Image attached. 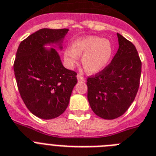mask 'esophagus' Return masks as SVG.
Masks as SVG:
<instances>
[{
    "label": "esophagus",
    "mask_w": 156,
    "mask_h": 156,
    "mask_svg": "<svg viewBox=\"0 0 156 156\" xmlns=\"http://www.w3.org/2000/svg\"><path fill=\"white\" fill-rule=\"evenodd\" d=\"M77 78H78V81L79 82H84V81H85L84 77H83L82 75H81V74H78V75H77Z\"/></svg>",
    "instance_id": "obj_1"
}]
</instances>
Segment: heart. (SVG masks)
<instances>
[{"label":"heart","mask_w":156,"mask_h":156,"mask_svg":"<svg viewBox=\"0 0 156 156\" xmlns=\"http://www.w3.org/2000/svg\"><path fill=\"white\" fill-rule=\"evenodd\" d=\"M112 46L110 41L99 36L78 38L72 43L71 48L64 51V58L70 67H73L82 56V63L91 74H98L108 66L112 58Z\"/></svg>","instance_id":"b5f03b06"}]
</instances>
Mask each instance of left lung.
I'll list each match as a JSON object with an SVG mask.
<instances>
[{
	"label": "left lung",
	"mask_w": 156,
	"mask_h": 156,
	"mask_svg": "<svg viewBox=\"0 0 156 156\" xmlns=\"http://www.w3.org/2000/svg\"><path fill=\"white\" fill-rule=\"evenodd\" d=\"M119 48L110 64L87 78L90 105L97 116L113 120L128 110L140 85L141 62L136 48L117 33Z\"/></svg>",
	"instance_id": "1"
}]
</instances>
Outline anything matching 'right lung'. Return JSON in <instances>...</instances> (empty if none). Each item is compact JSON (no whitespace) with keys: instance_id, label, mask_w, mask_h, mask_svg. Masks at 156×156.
<instances>
[{"instance_id":"obj_1","label":"right lung","mask_w":156,"mask_h":156,"mask_svg":"<svg viewBox=\"0 0 156 156\" xmlns=\"http://www.w3.org/2000/svg\"><path fill=\"white\" fill-rule=\"evenodd\" d=\"M68 31L39 30L23 40L16 51L13 67L20 94L28 110L44 120L63 113L78 82L76 72L64 67L56 50H62Z\"/></svg>"}]
</instances>
